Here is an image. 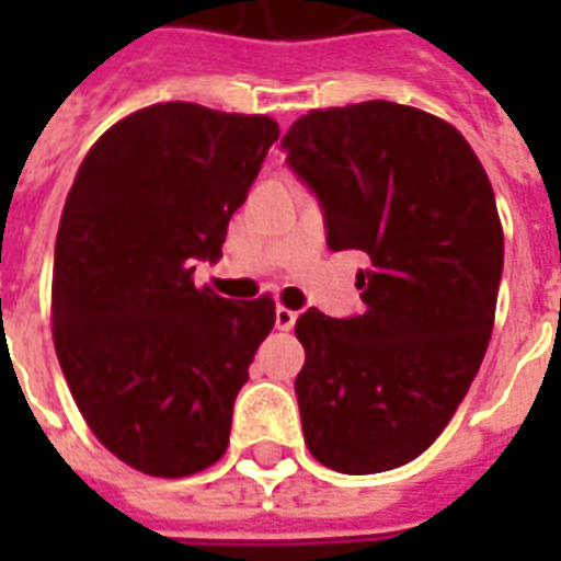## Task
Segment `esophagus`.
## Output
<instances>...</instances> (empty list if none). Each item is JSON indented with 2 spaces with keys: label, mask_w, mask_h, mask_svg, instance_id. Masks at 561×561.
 <instances>
[{
  "label": "esophagus",
  "mask_w": 561,
  "mask_h": 561,
  "mask_svg": "<svg viewBox=\"0 0 561 561\" xmlns=\"http://www.w3.org/2000/svg\"><path fill=\"white\" fill-rule=\"evenodd\" d=\"M297 317H299V311L279 306L276 308V329H279V332H290V329H294V323H297Z\"/></svg>",
  "instance_id": "34e87169"
}]
</instances>
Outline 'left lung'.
Returning a JSON list of instances; mask_svg holds the SVG:
<instances>
[{"label": "left lung", "mask_w": 561, "mask_h": 561, "mask_svg": "<svg viewBox=\"0 0 561 561\" xmlns=\"http://www.w3.org/2000/svg\"><path fill=\"white\" fill-rule=\"evenodd\" d=\"M282 145L323 203L329 247L369 255L364 314L297 320L308 451L343 474L399 469L443 434L486 355L504 271L495 192L466 136L408 104L308 110Z\"/></svg>", "instance_id": "1"}]
</instances>
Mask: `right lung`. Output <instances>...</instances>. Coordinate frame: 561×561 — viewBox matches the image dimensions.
<instances>
[{
  "label": "right lung",
  "mask_w": 561,
  "mask_h": 561,
  "mask_svg": "<svg viewBox=\"0 0 561 561\" xmlns=\"http://www.w3.org/2000/svg\"><path fill=\"white\" fill-rule=\"evenodd\" d=\"M276 139L271 116L165 101L104 130L75 174L55 241L51 337L83 422L142 474L188 478L227 451L276 302L197 288L192 264L218 259Z\"/></svg>",
  "instance_id": "right-lung-1"
}]
</instances>
